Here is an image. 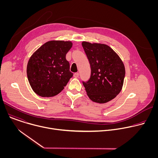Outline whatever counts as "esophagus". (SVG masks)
I'll use <instances>...</instances> for the list:
<instances>
[{
    "label": "esophagus",
    "instance_id": "esophagus-1",
    "mask_svg": "<svg viewBox=\"0 0 158 158\" xmlns=\"http://www.w3.org/2000/svg\"><path fill=\"white\" fill-rule=\"evenodd\" d=\"M79 73H74V77H76V78H77V77H79Z\"/></svg>",
    "mask_w": 158,
    "mask_h": 158
}]
</instances>
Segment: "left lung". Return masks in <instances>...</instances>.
<instances>
[{
    "label": "left lung",
    "mask_w": 158,
    "mask_h": 158,
    "mask_svg": "<svg viewBox=\"0 0 158 158\" xmlns=\"http://www.w3.org/2000/svg\"><path fill=\"white\" fill-rule=\"evenodd\" d=\"M82 46L91 65V77L82 82L89 99L104 104L115 98L123 88L124 65L116 52L106 44L84 41Z\"/></svg>",
    "instance_id": "1"
}]
</instances>
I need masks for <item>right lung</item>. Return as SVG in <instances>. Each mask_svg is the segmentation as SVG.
I'll use <instances>...</instances> for the list:
<instances>
[{
	"mask_svg": "<svg viewBox=\"0 0 158 158\" xmlns=\"http://www.w3.org/2000/svg\"><path fill=\"white\" fill-rule=\"evenodd\" d=\"M71 41L51 40L44 44L30 57L27 65L29 82L35 94L53 97L64 89L73 74L65 59Z\"/></svg>",
	"mask_w": 158,
	"mask_h": 158,
	"instance_id": "right-lung-1",
	"label": "right lung"
}]
</instances>
